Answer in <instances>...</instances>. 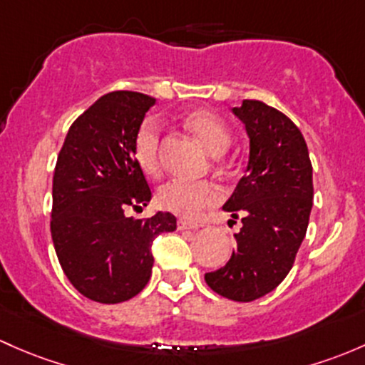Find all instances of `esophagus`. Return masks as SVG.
<instances>
[{"instance_id": "34e87169", "label": "esophagus", "mask_w": 365, "mask_h": 365, "mask_svg": "<svg viewBox=\"0 0 365 365\" xmlns=\"http://www.w3.org/2000/svg\"><path fill=\"white\" fill-rule=\"evenodd\" d=\"M176 225H178L180 231H183V229H192V231H195V229L201 227V224H197V222H189L185 220V218H180V220L176 222Z\"/></svg>"}]
</instances>
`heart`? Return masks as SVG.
Returning a JSON list of instances; mask_svg holds the SVG:
<instances>
[{"instance_id": "1", "label": "heart", "mask_w": 365, "mask_h": 365, "mask_svg": "<svg viewBox=\"0 0 365 365\" xmlns=\"http://www.w3.org/2000/svg\"><path fill=\"white\" fill-rule=\"evenodd\" d=\"M192 134L213 155H220L232 141L231 129L218 115L208 110H195L187 118ZM160 125L153 117L145 118L134 136V157L145 171L155 175L160 170L159 160ZM222 190L210 182H183L171 180L159 187L155 201L160 208L187 218L199 217L206 208L217 205Z\"/></svg>"}]
</instances>
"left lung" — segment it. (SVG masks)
<instances>
[{
  "instance_id": "1",
  "label": "left lung",
  "mask_w": 365,
  "mask_h": 365,
  "mask_svg": "<svg viewBox=\"0 0 365 365\" xmlns=\"http://www.w3.org/2000/svg\"><path fill=\"white\" fill-rule=\"evenodd\" d=\"M232 112L250 138V159L224 210L243 227L229 262L205 279L222 297L250 302L292 269L312 213L313 168L302 133L285 113L257 99Z\"/></svg>"
}]
</instances>
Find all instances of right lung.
Listing matches in <instances>:
<instances>
[{"label":"right lung","mask_w":365,"mask_h":365,"mask_svg":"<svg viewBox=\"0 0 365 365\" xmlns=\"http://www.w3.org/2000/svg\"><path fill=\"white\" fill-rule=\"evenodd\" d=\"M155 99L133 91L101 96L71 124L57 155L51 232L64 274L87 299L128 301L152 276V243L176 218L125 217L152 192L134 157V136Z\"/></svg>","instance_id":"1"}]
</instances>
